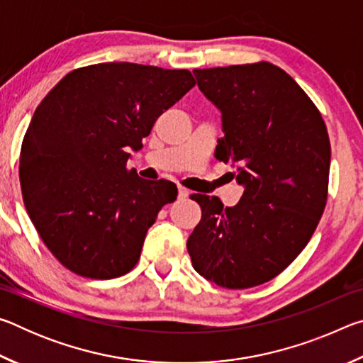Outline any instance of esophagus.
I'll list each match as a JSON object with an SVG mask.
<instances>
[{"instance_id":"esophagus-1","label":"esophagus","mask_w":363,"mask_h":363,"mask_svg":"<svg viewBox=\"0 0 363 363\" xmlns=\"http://www.w3.org/2000/svg\"><path fill=\"white\" fill-rule=\"evenodd\" d=\"M189 196V190L184 189V187H177V199L182 200V199H187Z\"/></svg>"}]
</instances>
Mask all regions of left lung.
Returning a JSON list of instances; mask_svg holds the SVG:
<instances>
[{
	"mask_svg": "<svg viewBox=\"0 0 363 363\" xmlns=\"http://www.w3.org/2000/svg\"><path fill=\"white\" fill-rule=\"evenodd\" d=\"M196 84L220 110L214 155L237 168L235 206L194 194L201 219L187 240L192 266L230 290L285 270L304 250L328 194L331 147L323 118L299 84L269 62L195 69Z\"/></svg>",
	"mask_w": 363,
	"mask_h": 363,
	"instance_id": "8db88e82",
	"label": "left lung"
}]
</instances>
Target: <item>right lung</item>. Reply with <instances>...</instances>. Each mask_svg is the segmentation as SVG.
Instances as JSON below:
<instances>
[{"label":"right lung","instance_id":"right-lung-1","mask_svg":"<svg viewBox=\"0 0 363 363\" xmlns=\"http://www.w3.org/2000/svg\"><path fill=\"white\" fill-rule=\"evenodd\" d=\"M189 70L131 62L77 69L36 107L21 149L23 203L41 240L72 272L115 279L136 266L176 184L128 169L131 150L192 89Z\"/></svg>","mask_w":363,"mask_h":363}]
</instances>
